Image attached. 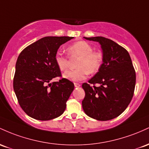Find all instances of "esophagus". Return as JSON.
<instances>
[{"label": "esophagus", "mask_w": 149, "mask_h": 149, "mask_svg": "<svg viewBox=\"0 0 149 149\" xmlns=\"http://www.w3.org/2000/svg\"><path fill=\"white\" fill-rule=\"evenodd\" d=\"M74 86L76 88H78V87H79V86H80V84L79 83H74Z\"/></svg>", "instance_id": "obj_1"}]
</instances>
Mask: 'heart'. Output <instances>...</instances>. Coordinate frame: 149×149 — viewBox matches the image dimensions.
<instances>
[{
	"label": "heart",
	"instance_id": "obj_1",
	"mask_svg": "<svg viewBox=\"0 0 149 149\" xmlns=\"http://www.w3.org/2000/svg\"><path fill=\"white\" fill-rule=\"evenodd\" d=\"M68 53L72 57H79L77 63V69L68 70L63 73L65 79L72 81H80L86 79L88 73L94 74L100 69L102 63V55L98 51H93L89 43L81 41L73 43L68 48ZM55 62L60 70L63 71L68 67V58L58 52L55 56Z\"/></svg>",
	"mask_w": 149,
	"mask_h": 149
}]
</instances>
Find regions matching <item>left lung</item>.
I'll return each mask as SVG.
<instances>
[{
  "instance_id": "1",
  "label": "left lung",
  "mask_w": 149,
  "mask_h": 149,
  "mask_svg": "<svg viewBox=\"0 0 149 149\" xmlns=\"http://www.w3.org/2000/svg\"><path fill=\"white\" fill-rule=\"evenodd\" d=\"M98 42L103 52V63L88 83H84V113L101 121L119 116L131 102L136 84V73L126 49L102 36L84 37ZM95 83L99 86L96 87Z\"/></svg>"
}]
</instances>
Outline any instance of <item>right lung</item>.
<instances>
[{
	"label": "right lung",
	"mask_w": 149,
	"mask_h": 149,
	"mask_svg": "<svg viewBox=\"0 0 149 149\" xmlns=\"http://www.w3.org/2000/svg\"><path fill=\"white\" fill-rule=\"evenodd\" d=\"M69 36H46L25 48L17 60L13 88L19 106L29 117L50 120L64 113L74 90L70 80L51 81L61 77L55 56Z\"/></svg>",
	"instance_id": "1"
}]
</instances>
